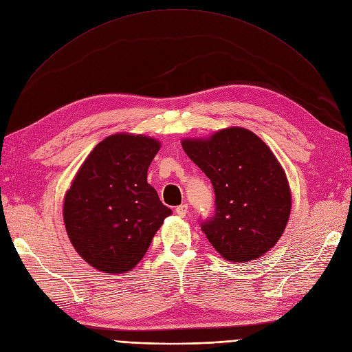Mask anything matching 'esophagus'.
I'll return each instance as SVG.
<instances>
[{"label":"esophagus","instance_id":"obj_1","mask_svg":"<svg viewBox=\"0 0 352 352\" xmlns=\"http://www.w3.org/2000/svg\"><path fill=\"white\" fill-rule=\"evenodd\" d=\"M187 211H188V206L187 204H181L175 208V212L178 214L179 217H186L187 216Z\"/></svg>","mask_w":352,"mask_h":352}]
</instances>
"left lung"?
Segmentation results:
<instances>
[{
    "mask_svg": "<svg viewBox=\"0 0 352 352\" xmlns=\"http://www.w3.org/2000/svg\"><path fill=\"white\" fill-rule=\"evenodd\" d=\"M181 145L211 179L216 194L212 217L200 221L212 248L227 261L243 263L269 252L280 239L292 206L285 171L269 146L243 128Z\"/></svg>",
    "mask_w": 352,
    "mask_h": 352,
    "instance_id": "8db88e82",
    "label": "left lung"
}]
</instances>
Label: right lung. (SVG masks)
Listing matches in <instances>:
<instances>
[{
    "mask_svg": "<svg viewBox=\"0 0 352 352\" xmlns=\"http://www.w3.org/2000/svg\"><path fill=\"white\" fill-rule=\"evenodd\" d=\"M160 142L144 135L108 136L90 152L65 197L69 239L85 261L104 273H124L145 256L173 212L146 182Z\"/></svg>",
    "mask_w": 352,
    "mask_h": 352,
    "instance_id": "obj_1",
    "label": "right lung"
}]
</instances>
